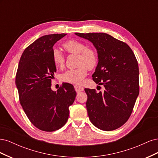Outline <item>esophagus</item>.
<instances>
[{
  "label": "esophagus",
  "mask_w": 158,
  "mask_h": 158,
  "mask_svg": "<svg viewBox=\"0 0 158 158\" xmlns=\"http://www.w3.org/2000/svg\"><path fill=\"white\" fill-rule=\"evenodd\" d=\"M74 87V89H75V90H76V92H77V93H80V92H83L84 89L83 87L79 86V85H75Z\"/></svg>",
  "instance_id": "34e87169"
}]
</instances>
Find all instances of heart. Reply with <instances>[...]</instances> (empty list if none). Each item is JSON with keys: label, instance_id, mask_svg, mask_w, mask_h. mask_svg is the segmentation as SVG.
<instances>
[{"label": "heart", "instance_id": "heart-1", "mask_svg": "<svg viewBox=\"0 0 158 158\" xmlns=\"http://www.w3.org/2000/svg\"><path fill=\"white\" fill-rule=\"evenodd\" d=\"M63 47L69 54H78V65L80 67L70 69L62 74L60 78L64 82L78 84L86 76L88 69L92 70L96 66L98 61V55L93 49L87 48L84 43L75 40L65 41ZM52 61L56 68H63L65 57L62 52L54 49L52 51Z\"/></svg>", "mask_w": 158, "mask_h": 158}]
</instances>
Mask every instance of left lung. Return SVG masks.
<instances>
[{"label":"left lung","mask_w":158,"mask_h":158,"mask_svg":"<svg viewBox=\"0 0 158 158\" xmlns=\"http://www.w3.org/2000/svg\"><path fill=\"white\" fill-rule=\"evenodd\" d=\"M96 48L99 62L93 80L103 92L85 88L89 120L103 131L121 127L131 115L139 94V69L136 56L126 43L104 33H75Z\"/></svg>","instance_id":"8db88e82"}]
</instances>
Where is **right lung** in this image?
<instances>
[{
	"instance_id": "obj_1",
	"label": "right lung",
	"mask_w": 158,
	"mask_h": 158,
	"mask_svg": "<svg viewBox=\"0 0 158 158\" xmlns=\"http://www.w3.org/2000/svg\"><path fill=\"white\" fill-rule=\"evenodd\" d=\"M66 35L41 37L26 47L19 62L16 84L20 104L30 122L43 131H55L65 125L76 95L68 83H63L56 92L51 88L56 70L52 47Z\"/></svg>"
}]
</instances>
